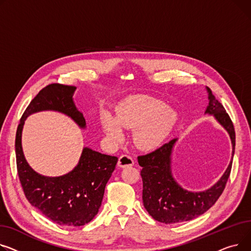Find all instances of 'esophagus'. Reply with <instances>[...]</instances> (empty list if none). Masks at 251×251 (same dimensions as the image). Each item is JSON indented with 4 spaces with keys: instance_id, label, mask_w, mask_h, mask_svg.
Here are the masks:
<instances>
[{
    "instance_id": "1",
    "label": "esophagus",
    "mask_w": 251,
    "mask_h": 251,
    "mask_svg": "<svg viewBox=\"0 0 251 251\" xmlns=\"http://www.w3.org/2000/svg\"><path fill=\"white\" fill-rule=\"evenodd\" d=\"M117 165L121 168H126V167H129L134 165V160L130 156L127 155H122L119 158V162H117Z\"/></svg>"
}]
</instances>
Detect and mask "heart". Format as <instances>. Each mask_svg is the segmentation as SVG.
<instances>
[{"instance_id":"1","label":"heart","mask_w":251,"mask_h":251,"mask_svg":"<svg viewBox=\"0 0 251 251\" xmlns=\"http://www.w3.org/2000/svg\"><path fill=\"white\" fill-rule=\"evenodd\" d=\"M177 122V113L164 103L146 95H134L117 106L114 119L104 115L101 125L113 143L123 138L124 128H134L132 139L142 150H153L163 143Z\"/></svg>"}]
</instances>
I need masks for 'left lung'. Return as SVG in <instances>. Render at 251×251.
Instances as JSON below:
<instances>
[{
	"label": "left lung",
	"instance_id": "8db88e82",
	"mask_svg": "<svg viewBox=\"0 0 251 251\" xmlns=\"http://www.w3.org/2000/svg\"><path fill=\"white\" fill-rule=\"evenodd\" d=\"M209 104L204 113L213 115L229 134L232 144V158L221 178L210 188L190 191L181 187L173 177L171 156L178 139H173L152 153L138 157L142 167L143 202L153 219L165 224L185 222L207 212L222 195L232 167L235 150V130L224 106L207 87Z\"/></svg>",
	"mask_w": 251,
	"mask_h": 251
}]
</instances>
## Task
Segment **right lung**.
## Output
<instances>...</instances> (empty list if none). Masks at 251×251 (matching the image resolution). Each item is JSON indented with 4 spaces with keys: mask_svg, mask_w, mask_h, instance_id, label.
<instances>
[{
    "mask_svg": "<svg viewBox=\"0 0 251 251\" xmlns=\"http://www.w3.org/2000/svg\"><path fill=\"white\" fill-rule=\"evenodd\" d=\"M76 89L75 86L57 83L44 87L24 111L15 140L17 170L26 199L54 223L70 227L83 226L97 215L106 183L119 159L85 147L72 171L49 177L37 173L27 163L22 150V130L29 115L44 110L64 113L85 128L83 113L73 99Z\"/></svg>",
    "mask_w": 251,
    "mask_h": 251,
    "instance_id": "obj_1",
    "label": "right lung"
}]
</instances>
